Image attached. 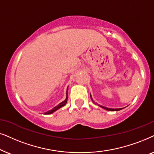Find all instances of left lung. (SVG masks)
I'll return each mask as SVG.
<instances>
[{"instance_id":"left-lung-1","label":"left lung","mask_w":154,"mask_h":154,"mask_svg":"<svg viewBox=\"0 0 154 154\" xmlns=\"http://www.w3.org/2000/svg\"><path fill=\"white\" fill-rule=\"evenodd\" d=\"M90 97H91V100H92V101H93L94 103L97 104V103H95V102H94V100H93V98H92V97H91V94H90ZM97 105H98V106H100V107H101V108H103V109H105V110H109V111H118V110H120L123 109V108H107V107H105V106H101V105H98V104H97Z\"/></svg>"}]
</instances>
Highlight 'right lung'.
Instances as JSON below:
<instances>
[{
  "instance_id": "right-lung-1",
  "label": "right lung",
  "mask_w": 154,
  "mask_h": 154,
  "mask_svg": "<svg viewBox=\"0 0 154 154\" xmlns=\"http://www.w3.org/2000/svg\"><path fill=\"white\" fill-rule=\"evenodd\" d=\"M67 91H68V87L67 88V91H66V98H65V99L64 100V101H63V102H61V103H59L58 106H55V107L53 108H52V109H51V110H48V111H47V112H44V114H45V115H50V114H52L53 112H54L55 111H56V110H58L59 108H62L63 106H65V104H66V103H67Z\"/></svg>"
}]
</instances>
